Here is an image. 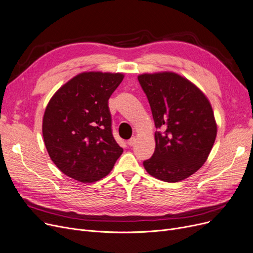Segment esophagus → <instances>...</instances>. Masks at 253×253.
I'll list each match as a JSON object with an SVG mask.
<instances>
[{"label":"esophagus","mask_w":253,"mask_h":253,"mask_svg":"<svg viewBox=\"0 0 253 253\" xmlns=\"http://www.w3.org/2000/svg\"><path fill=\"white\" fill-rule=\"evenodd\" d=\"M135 142H136V138H135V137H132V138L127 140V144H128L129 146H133V145L135 144Z\"/></svg>","instance_id":"esophagus-1"}]
</instances>
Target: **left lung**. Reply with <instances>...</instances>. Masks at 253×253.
I'll return each instance as SVG.
<instances>
[{
    "instance_id": "obj_1",
    "label": "left lung",
    "mask_w": 253,
    "mask_h": 253,
    "mask_svg": "<svg viewBox=\"0 0 253 253\" xmlns=\"http://www.w3.org/2000/svg\"><path fill=\"white\" fill-rule=\"evenodd\" d=\"M138 81L158 129L155 153L143 166L163 181L183 180L205 164L214 145L217 125L213 109L194 84L177 74H144Z\"/></svg>"
}]
</instances>
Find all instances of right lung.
<instances>
[{
  "label": "right lung",
  "mask_w": 253,
  "mask_h": 253,
  "mask_svg": "<svg viewBox=\"0 0 253 253\" xmlns=\"http://www.w3.org/2000/svg\"><path fill=\"white\" fill-rule=\"evenodd\" d=\"M123 74L83 73L50 98L42 121L47 153L69 177L93 183L112 170L123 154L112 134L109 98Z\"/></svg>",
  "instance_id": "obj_1"
}]
</instances>
